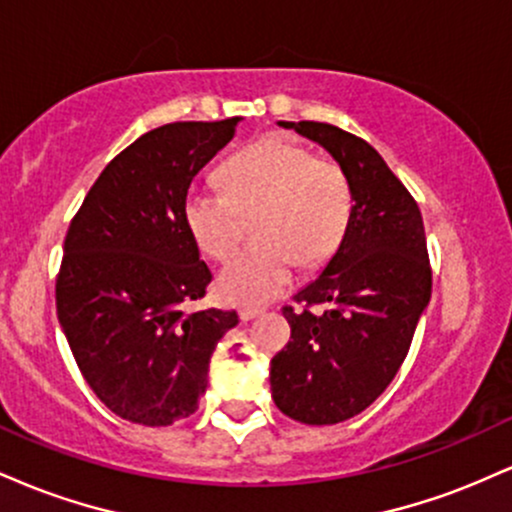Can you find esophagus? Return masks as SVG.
Listing matches in <instances>:
<instances>
[{
    "mask_svg": "<svg viewBox=\"0 0 512 512\" xmlns=\"http://www.w3.org/2000/svg\"><path fill=\"white\" fill-rule=\"evenodd\" d=\"M262 313H264L262 308H243V310H240V320L250 322V320H255V317H260Z\"/></svg>",
    "mask_w": 512,
    "mask_h": 512,
    "instance_id": "esophagus-1",
    "label": "esophagus"
}]
</instances>
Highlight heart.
Segmentation results:
<instances>
[{
	"instance_id": "1",
	"label": "heart",
	"mask_w": 512,
	"mask_h": 512,
	"mask_svg": "<svg viewBox=\"0 0 512 512\" xmlns=\"http://www.w3.org/2000/svg\"><path fill=\"white\" fill-rule=\"evenodd\" d=\"M226 190L195 182L182 214L197 248L228 260L238 248L243 216L255 219V248L240 252L219 276L223 301L267 303L286 291L296 262L317 267L342 243L354 192L342 166L315 158L284 137H264L226 163Z\"/></svg>"
}]
</instances>
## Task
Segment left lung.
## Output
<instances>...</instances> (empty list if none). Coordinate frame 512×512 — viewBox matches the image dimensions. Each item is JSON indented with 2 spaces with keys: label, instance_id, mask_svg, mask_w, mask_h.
<instances>
[{
  "label": "left lung",
  "instance_id": "8db88e82",
  "mask_svg": "<svg viewBox=\"0 0 512 512\" xmlns=\"http://www.w3.org/2000/svg\"><path fill=\"white\" fill-rule=\"evenodd\" d=\"M330 151L354 192L342 243L322 274L284 305L291 342L272 358L274 404L291 419L330 426L370 407L409 354L431 301L424 219L383 156L327 122H279ZM313 304H327L313 314Z\"/></svg>",
  "mask_w": 512,
  "mask_h": 512
}]
</instances>
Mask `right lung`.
Masks as SVG:
<instances>
[{
    "instance_id": "obj_1",
    "label": "right lung",
    "mask_w": 512,
    "mask_h": 512,
    "mask_svg": "<svg viewBox=\"0 0 512 512\" xmlns=\"http://www.w3.org/2000/svg\"><path fill=\"white\" fill-rule=\"evenodd\" d=\"M243 117L170 122L120 151L64 238L57 317L81 375L113 414L170 426L195 414L236 310H190L209 267L182 214L190 182Z\"/></svg>"
}]
</instances>
